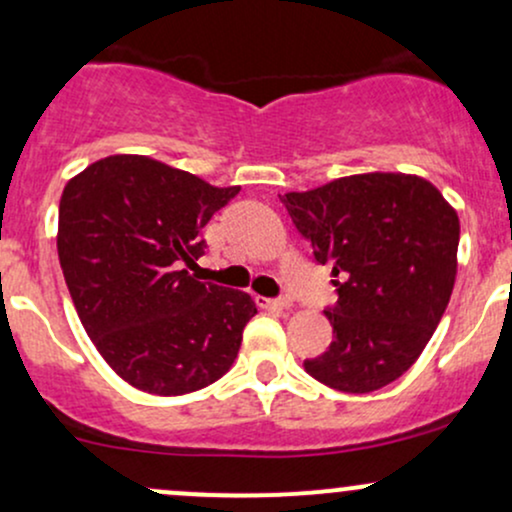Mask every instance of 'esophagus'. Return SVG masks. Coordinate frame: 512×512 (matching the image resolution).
I'll return each instance as SVG.
<instances>
[{
    "label": "esophagus",
    "instance_id": "1",
    "mask_svg": "<svg viewBox=\"0 0 512 512\" xmlns=\"http://www.w3.org/2000/svg\"><path fill=\"white\" fill-rule=\"evenodd\" d=\"M258 307H268V309H287L290 307V297H278V300H268V297H256Z\"/></svg>",
    "mask_w": 512,
    "mask_h": 512
}]
</instances>
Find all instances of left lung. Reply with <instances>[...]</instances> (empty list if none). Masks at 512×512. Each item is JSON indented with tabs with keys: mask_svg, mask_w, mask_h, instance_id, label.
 I'll return each instance as SVG.
<instances>
[{
	"mask_svg": "<svg viewBox=\"0 0 512 512\" xmlns=\"http://www.w3.org/2000/svg\"><path fill=\"white\" fill-rule=\"evenodd\" d=\"M314 258L331 266L333 341L304 370L326 387L367 394L399 380L438 329L457 275L459 217L411 174L343 176L280 195Z\"/></svg>",
	"mask_w": 512,
	"mask_h": 512,
	"instance_id": "1",
	"label": "left lung"
}]
</instances>
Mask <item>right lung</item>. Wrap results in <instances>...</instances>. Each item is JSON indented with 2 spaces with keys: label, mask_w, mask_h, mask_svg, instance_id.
<instances>
[{
  "label": "right lung",
  "mask_w": 512,
  "mask_h": 512,
  "mask_svg": "<svg viewBox=\"0 0 512 512\" xmlns=\"http://www.w3.org/2000/svg\"><path fill=\"white\" fill-rule=\"evenodd\" d=\"M237 193L140 154L67 181L57 222L67 290L96 350L135 389L195 392L237 358L254 300L186 271L205 254L200 229Z\"/></svg>",
  "instance_id": "obj_1"
}]
</instances>
